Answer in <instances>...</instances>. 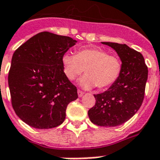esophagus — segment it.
<instances>
[{
  "mask_svg": "<svg viewBox=\"0 0 160 160\" xmlns=\"http://www.w3.org/2000/svg\"><path fill=\"white\" fill-rule=\"evenodd\" d=\"M78 96H79V97H82L83 96V95H84V92H83V91H81V90H78Z\"/></svg>",
  "mask_w": 160,
  "mask_h": 160,
  "instance_id": "34e87169",
  "label": "esophagus"
}]
</instances>
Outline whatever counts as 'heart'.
<instances>
[{"label": "heart", "instance_id": "b5f03b06", "mask_svg": "<svg viewBox=\"0 0 160 160\" xmlns=\"http://www.w3.org/2000/svg\"><path fill=\"white\" fill-rule=\"evenodd\" d=\"M62 65L65 76L70 80H75L85 69L86 74L78 82L84 89L110 87L119 80L123 70L119 57L97 47L80 49L76 55L65 53L62 56Z\"/></svg>", "mask_w": 160, "mask_h": 160}]
</instances>
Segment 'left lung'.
Returning a JSON list of instances; mask_svg holds the SVG:
<instances>
[{
	"mask_svg": "<svg viewBox=\"0 0 160 160\" xmlns=\"http://www.w3.org/2000/svg\"><path fill=\"white\" fill-rule=\"evenodd\" d=\"M116 51L123 64L120 77L114 85L94 95L95 105L88 111L93 124L114 127L134 116L141 106L148 79V68L141 53L124 44L101 42Z\"/></svg>",
	"mask_w": 160,
	"mask_h": 160,
	"instance_id": "left-lung-1",
	"label": "left lung"
}]
</instances>
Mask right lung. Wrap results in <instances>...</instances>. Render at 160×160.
<instances>
[{
    "label": "right lung",
    "mask_w": 160,
    "mask_h": 160,
    "mask_svg": "<svg viewBox=\"0 0 160 160\" xmlns=\"http://www.w3.org/2000/svg\"><path fill=\"white\" fill-rule=\"evenodd\" d=\"M77 41L44 31L32 36L13 54L8 85L17 116L30 126L51 129L65 119L77 89L65 76L62 56Z\"/></svg>",
    "instance_id": "obj_1"
}]
</instances>
